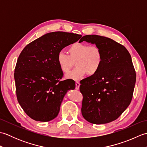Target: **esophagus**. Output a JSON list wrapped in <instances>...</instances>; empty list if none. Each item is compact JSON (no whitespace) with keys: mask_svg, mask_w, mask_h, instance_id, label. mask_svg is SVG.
Masks as SVG:
<instances>
[{"mask_svg":"<svg viewBox=\"0 0 147 147\" xmlns=\"http://www.w3.org/2000/svg\"><path fill=\"white\" fill-rule=\"evenodd\" d=\"M76 90H78L79 88H80V83H79V82H76Z\"/></svg>","mask_w":147,"mask_h":147,"instance_id":"1","label":"esophagus"}]
</instances>
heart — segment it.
<instances>
[{
	"instance_id": "obj_1",
	"label": "heart",
	"mask_w": 147,
	"mask_h": 147,
	"mask_svg": "<svg viewBox=\"0 0 147 147\" xmlns=\"http://www.w3.org/2000/svg\"><path fill=\"white\" fill-rule=\"evenodd\" d=\"M68 55L61 52L57 55V62L61 70L67 73L74 66L76 68L69 73L66 77L69 79L80 80L87 74L94 75L97 73L103 61L101 49L96 45L76 42L67 49Z\"/></svg>"
}]
</instances>
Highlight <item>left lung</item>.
<instances>
[{
    "label": "left lung",
    "mask_w": 147,
    "mask_h": 147,
    "mask_svg": "<svg viewBox=\"0 0 147 147\" xmlns=\"http://www.w3.org/2000/svg\"><path fill=\"white\" fill-rule=\"evenodd\" d=\"M86 41L101 49L103 61L97 73L80 82L82 113L89 123H109L120 116L130 104L136 83L131 57L124 47L105 36L90 35Z\"/></svg>",
    "instance_id": "8db88e82"
}]
</instances>
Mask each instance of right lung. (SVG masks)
Listing matches in <instances>:
<instances>
[{
  "mask_svg": "<svg viewBox=\"0 0 147 147\" xmlns=\"http://www.w3.org/2000/svg\"><path fill=\"white\" fill-rule=\"evenodd\" d=\"M81 37L73 33H49L30 43L21 52L14 70L16 92L19 104L33 119H54L65 93L75 88L74 80H61L63 72L57 57L65 47Z\"/></svg>",
  "mask_w": 147,
  "mask_h": 147,
  "instance_id": "obj_1",
  "label": "right lung"
}]
</instances>
